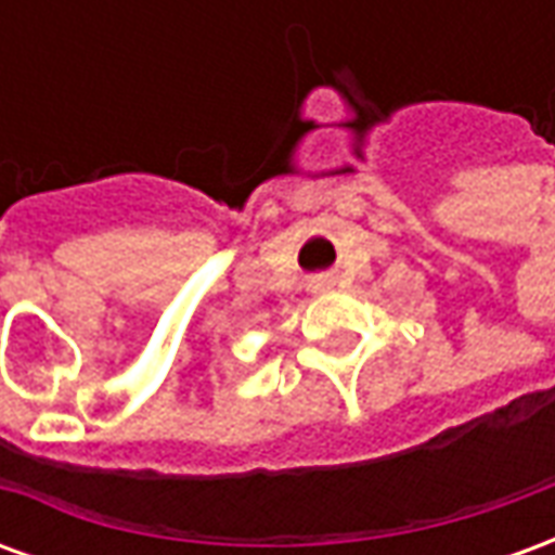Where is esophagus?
<instances>
[{"mask_svg":"<svg viewBox=\"0 0 555 555\" xmlns=\"http://www.w3.org/2000/svg\"><path fill=\"white\" fill-rule=\"evenodd\" d=\"M330 285H333V282H330V279H326V276H321V279H314L312 288L314 291H324V288H330Z\"/></svg>","mask_w":555,"mask_h":555,"instance_id":"esophagus-1","label":"esophagus"}]
</instances>
